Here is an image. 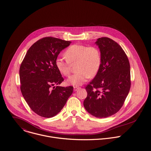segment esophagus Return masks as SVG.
I'll use <instances>...</instances> for the list:
<instances>
[{
	"label": "esophagus",
	"instance_id": "esophagus-1",
	"mask_svg": "<svg viewBox=\"0 0 151 151\" xmlns=\"http://www.w3.org/2000/svg\"><path fill=\"white\" fill-rule=\"evenodd\" d=\"M73 88H74V91H78L79 89H80V87H79V86H74Z\"/></svg>",
	"mask_w": 151,
	"mask_h": 151
}]
</instances>
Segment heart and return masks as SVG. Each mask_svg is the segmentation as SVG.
<instances>
[{
    "instance_id": "obj_1",
    "label": "heart",
    "mask_w": 151,
    "mask_h": 151,
    "mask_svg": "<svg viewBox=\"0 0 151 151\" xmlns=\"http://www.w3.org/2000/svg\"><path fill=\"white\" fill-rule=\"evenodd\" d=\"M66 58L58 57L55 65L59 72L69 76L72 65H76V73L67 79V83L73 86L83 84L90 77L95 76L101 65V56L98 48L93 46L75 44L70 46L65 52Z\"/></svg>"
}]
</instances>
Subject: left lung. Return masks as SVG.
I'll list each match as a JSON object with an SVG mask.
<instances>
[{"label": "left lung", "instance_id": "left-lung-1", "mask_svg": "<svg viewBox=\"0 0 151 151\" xmlns=\"http://www.w3.org/2000/svg\"><path fill=\"white\" fill-rule=\"evenodd\" d=\"M95 43L99 48L101 65L85 88L83 106L93 116L106 118L118 112L124 104L131 85L130 66L124 50L114 40L101 37Z\"/></svg>", "mask_w": 151, "mask_h": 151}]
</instances>
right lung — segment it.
<instances>
[{
	"mask_svg": "<svg viewBox=\"0 0 151 151\" xmlns=\"http://www.w3.org/2000/svg\"><path fill=\"white\" fill-rule=\"evenodd\" d=\"M70 41L47 37L38 40L28 49L21 65V91L31 109L40 116L50 118L63 108L73 87L60 86L64 79L55 65L61 51Z\"/></svg>",
	"mask_w": 151,
	"mask_h": 151,
	"instance_id": "obj_1",
	"label": "right lung"
}]
</instances>
